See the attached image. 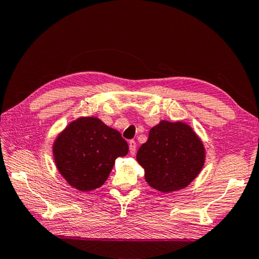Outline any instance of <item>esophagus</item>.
<instances>
[{"mask_svg": "<svg viewBox=\"0 0 259 259\" xmlns=\"http://www.w3.org/2000/svg\"><path fill=\"white\" fill-rule=\"evenodd\" d=\"M136 147H137V144H136L135 140H130V142H129V151H130L131 155H134L136 153Z\"/></svg>", "mask_w": 259, "mask_h": 259, "instance_id": "obj_1", "label": "esophagus"}]
</instances>
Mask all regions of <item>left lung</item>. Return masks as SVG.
Wrapping results in <instances>:
<instances>
[{"label": "left lung", "mask_w": 259, "mask_h": 259, "mask_svg": "<svg viewBox=\"0 0 259 259\" xmlns=\"http://www.w3.org/2000/svg\"><path fill=\"white\" fill-rule=\"evenodd\" d=\"M136 159L145 170L148 185L170 193L185 188L199 176L204 165L205 148L191 125L162 120L150 130Z\"/></svg>", "instance_id": "8db88e82"}]
</instances>
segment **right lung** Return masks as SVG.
<instances>
[{"mask_svg": "<svg viewBox=\"0 0 259 259\" xmlns=\"http://www.w3.org/2000/svg\"><path fill=\"white\" fill-rule=\"evenodd\" d=\"M129 152L119 131L96 116L67 124L52 144L56 168L72 187L90 192L106 182L117 157Z\"/></svg>", "mask_w": 259, "mask_h": 259, "instance_id": "1", "label": "right lung"}]
</instances>
